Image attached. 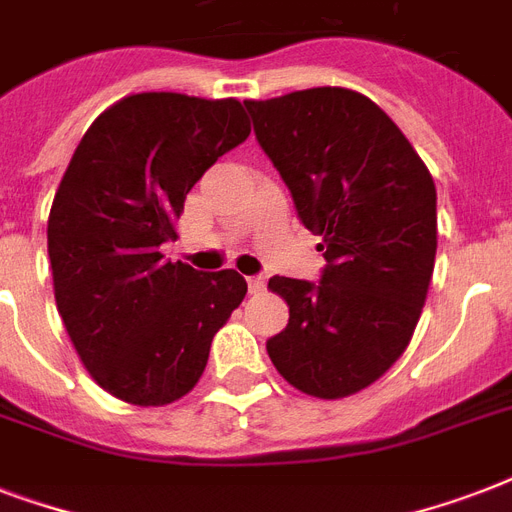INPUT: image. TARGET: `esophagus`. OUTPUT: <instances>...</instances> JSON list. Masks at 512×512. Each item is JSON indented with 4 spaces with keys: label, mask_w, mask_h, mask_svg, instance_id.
<instances>
[{
    "label": "esophagus",
    "mask_w": 512,
    "mask_h": 512,
    "mask_svg": "<svg viewBox=\"0 0 512 512\" xmlns=\"http://www.w3.org/2000/svg\"><path fill=\"white\" fill-rule=\"evenodd\" d=\"M247 284H249V292H255V295L265 292V279H263V276H249Z\"/></svg>",
    "instance_id": "1"
}]
</instances>
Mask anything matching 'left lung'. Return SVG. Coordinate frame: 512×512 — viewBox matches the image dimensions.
Wrapping results in <instances>:
<instances>
[{
	"label": "left lung",
	"instance_id": "1",
	"mask_svg": "<svg viewBox=\"0 0 512 512\" xmlns=\"http://www.w3.org/2000/svg\"><path fill=\"white\" fill-rule=\"evenodd\" d=\"M244 106L327 260L319 284L268 281L289 305L268 356L308 396H353L396 364L420 321L438 244L433 177L361 92L313 87Z\"/></svg>",
	"mask_w": 512,
	"mask_h": 512
}]
</instances>
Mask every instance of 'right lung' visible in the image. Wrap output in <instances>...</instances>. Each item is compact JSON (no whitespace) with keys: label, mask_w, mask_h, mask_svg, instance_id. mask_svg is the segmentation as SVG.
I'll use <instances>...</instances> for the list:
<instances>
[{"label":"right lung","mask_w":512,"mask_h":512,"mask_svg":"<svg viewBox=\"0 0 512 512\" xmlns=\"http://www.w3.org/2000/svg\"><path fill=\"white\" fill-rule=\"evenodd\" d=\"M249 138L236 98L127 95L90 124L52 201L55 303L92 380L127 404L164 406L199 382L212 337L247 295L236 271L164 260L185 196Z\"/></svg>","instance_id":"obj_1"}]
</instances>
